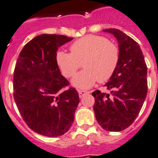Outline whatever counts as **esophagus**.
I'll list each match as a JSON object with an SVG mask.
<instances>
[{
    "label": "esophagus",
    "mask_w": 158,
    "mask_h": 158,
    "mask_svg": "<svg viewBox=\"0 0 158 158\" xmlns=\"http://www.w3.org/2000/svg\"><path fill=\"white\" fill-rule=\"evenodd\" d=\"M78 93H79V98H82V97L84 96L86 94H89V91H86V90H81V89H78Z\"/></svg>",
    "instance_id": "34e87169"
}]
</instances>
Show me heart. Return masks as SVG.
Listing matches in <instances>:
<instances>
[{
  "instance_id": "obj_1",
  "label": "heart",
  "mask_w": 158,
  "mask_h": 158,
  "mask_svg": "<svg viewBox=\"0 0 158 158\" xmlns=\"http://www.w3.org/2000/svg\"><path fill=\"white\" fill-rule=\"evenodd\" d=\"M71 52L59 51L56 62L64 76H73L82 65L84 68L72 79L74 86L86 89L97 80L105 82L114 74L120 60V50L116 44L100 35H87L71 45Z\"/></svg>"
}]
</instances>
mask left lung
Returning <instances> with one entry per match:
<instances>
[{
	"label": "left lung",
	"instance_id": "8db88e82",
	"mask_svg": "<svg viewBox=\"0 0 158 158\" xmlns=\"http://www.w3.org/2000/svg\"><path fill=\"white\" fill-rule=\"evenodd\" d=\"M114 35L120 50V60L105 86L111 95L96 89L92 93L98 123L109 131L128 127L139 115L147 94V67L139 44L115 28L103 30Z\"/></svg>",
	"mask_w": 158,
	"mask_h": 158
}]
</instances>
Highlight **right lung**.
Wrapping results in <instances>:
<instances>
[{"label":"right lung","mask_w":158,"mask_h":158,"mask_svg":"<svg viewBox=\"0 0 158 158\" xmlns=\"http://www.w3.org/2000/svg\"><path fill=\"white\" fill-rule=\"evenodd\" d=\"M60 35H41L24 45L15 64L14 100L28 127L39 135L57 137L74 121L79 94L64 77L56 62L60 46L72 40Z\"/></svg>","instance_id":"add662e5"}]
</instances>
